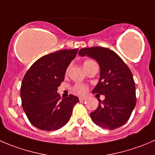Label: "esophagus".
<instances>
[{"instance_id":"34e87169","label":"esophagus","mask_w":155,"mask_h":155,"mask_svg":"<svg viewBox=\"0 0 155 155\" xmlns=\"http://www.w3.org/2000/svg\"><path fill=\"white\" fill-rule=\"evenodd\" d=\"M86 101V97H79V101L80 102H83V101Z\"/></svg>"}]
</instances>
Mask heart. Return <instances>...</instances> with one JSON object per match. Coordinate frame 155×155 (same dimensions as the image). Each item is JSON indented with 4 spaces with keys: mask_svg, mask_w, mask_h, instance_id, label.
<instances>
[{
    "mask_svg": "<svg viewBox=\"0 0 155 155\" xmlns=\"http://www.w3.org/2000/svg\"><path fill=\"white\" fill-rule=\"evenodd\" d=\"M93 63H94V61H91V60L85 61V62H84V64H83L84 68H87V67H88L89 65H91V64H93ZM73 91H74L76 94H77L82 95V94H84L86 93L87 87L85 85L79 83V84H76V85L73 86Z\"/></svg>",
    "mask_w": 155,
    "mask_h": 155,
    "instance_id": "1",
    "label": "heart"
}]
</instances>
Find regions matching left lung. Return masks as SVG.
<instances>
[{"instance_id":"obj_1","label":"left lung","mask_w":155,"mask_h":155,"mask_svg":"<svg viewBox=\"0 0 155 155\" xmlns=\"http://www.w3.org/2000/svg\"><path fill=\"white\" fill-rule=\"evenodd\" d=\"M79 54L94 58L101 68L99 82L92 92L105 95V99L103 101L99 99L98 107L91 112L93 122L109 130L124 125L137 104L135 82L130 70L109 48H83L79 50Z\"/></svg>"}]
</instances>
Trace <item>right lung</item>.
<instances>
[{
    "instance_id": "right-lung-1",
    "label": "right lung",
    "mask_w": 155,
    "mask_h": 155,
    "mask_svg": "<svg viewBox=\"0 0 155 155\" xmlns=\"http://www.w3.org/2000/svg\"><path fill=\"white\" fill-rule=\"evenodd\" d=\"M78 50H60L46 54L36 61L25 75L20 91L21 105L30 122L38 129H60L68 122L73 107L79 102L73 94L61 100L57 92Z\"/></svg>"
}]
</instances>
